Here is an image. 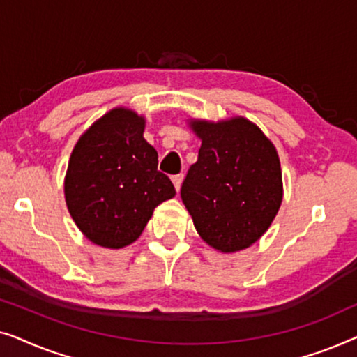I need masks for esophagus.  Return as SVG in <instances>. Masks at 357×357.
<instances>
[{
  "instance_id": "1",
  "label": "esophagus",
  "mask_w": 357,
  "mask_h": 357,
  "mask_svg": "<svg viewBox=\"0 0 357 357\" xmlns=\"http://www.w3.org/2000/svg\"><path fill=\"white\" fill-rule=\"evenodd\" d=\"M182 182H183V175L180 174V175H174L172 177V183H174V187H175V190H177V192H180V187H182Z\"/></svg>"
}]
</instances>
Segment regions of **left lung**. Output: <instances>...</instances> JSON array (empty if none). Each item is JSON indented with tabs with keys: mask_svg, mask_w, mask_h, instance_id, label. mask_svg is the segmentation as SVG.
<instances>
[{
	"mask_svg": "<svg viewBox=\"0 0 357 357\" xmlns=\"http://www.w3.org/2000/svg\"><path fill=\"white\" fill-rule=\"evenodd\" d=\"M202 139L180 197L199 237L221 253L253 245L282 202L280 155L271 139L243 116L188 120Z\"/></svg>",
	"mask_w": 357,
	"mask_h": 357,
	"instance_id": "1",
	"label": "left lung"
}]
</instances>
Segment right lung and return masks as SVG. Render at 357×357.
<instances>
[{
	"label": "right lung",
	"instance_id": "add662e5",
	"mask_svg": "<svg viewBox=\"0 0 357 357\" xmlns=\"http://www.w3.org/2000/svg\"><path fill=\"white\" fill-rule=\"evenodd\" d=\"M146 119L115 107L97 119L73 148L65 175L68 211L82 236L119 250L143 234L154 208L175 197L158 170V151L144 139Z\"/></svg>",
	"mask_w": 357,
	"mask_h": 357
}]
</instances>
